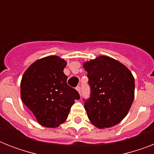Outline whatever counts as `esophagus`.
Masks as SVG:
<instances>
[{"label":"esophagus","instance_id":"esophagus-1","mask_svg":"<svg viewBox=\"0 0 154 154\" xmlns=\"http://www.w3.org/2000/svg\"><path fill=\"white\" fill-rule=\"evenodd\" d=\"M76 89H77V92H78L79 94H81V86H77Z\"/></svg>","mask_w":154,"mask_h":154}]
</instances>
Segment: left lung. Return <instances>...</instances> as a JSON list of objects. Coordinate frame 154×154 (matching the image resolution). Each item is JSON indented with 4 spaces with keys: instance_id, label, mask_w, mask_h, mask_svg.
<instances>
[{
    "instance_id": "1",
    "label": "left lung",
    "mask_w": 154,
    "mask_h": 154,
    "mask_svg": "<svg viewBox=\"0 0 154 154\" xmlns=\"http://www.w3.org/2000/svg\"><path fill=\"white\" fill-rule=\"evenodd\" d=\"M90 97L85 101L87 116L93 125L109 128L128 114L134 99V76L126 66L107 56L86 61Z\"/></svg>"
}]
</instances>
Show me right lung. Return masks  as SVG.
I'll return each instance as SVG.
<instances>
[{
    "label": "right lung",
    "mask_w": 154,
    "mask_h": 154,
    "mask_svg": "<svg viewBox=\"0 0 154 154\" xmlns=\"http://www.w3.org/2000/svg\"><path fill=\"white\" fill-rule=\"evenodd\" d=\"M67 65L57 56L36 60L20 82V97L42 126L57 128L65 122L78 92L67 85L63 70Z\"/></svg>",
    "instance_id": "right-lung-1"
}]
</instances>
